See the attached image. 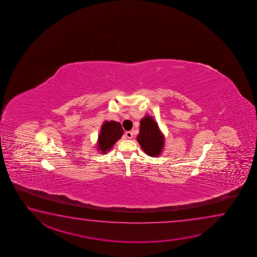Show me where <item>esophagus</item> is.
Wrapping results in <instances>:
<instances>
[{
	"label": "esophagus",
	"instance_id": "esophagus-1",
	"mask_svg": "<svg viewBox=\"0 0 257 257\" xmlns=\"http://www.w3.org/2000/svg\"><path fill=\"white\" fill-rule=\"evenodd\" d=\"M125 135H126V138H127L128 140H131V139L133 138V133H132L131 131H126Z\"/></svg>",
	"mask_w": 257,
	"mask_h": 257
}]
</instances>
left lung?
I'll list each match as a JSON object with an SVG mask.
<instances>
[{
  "instance_id": "8db88e82",
  "label": "left lung",
  "mask_w": 257,
  "mask_h": 257,
  "mask_svg": "<svg viewBox=\"0 0 257 257\" xmlns=\"http://www.w3.org/2000/svg\"><path fill=\"white\" fill-rule=\"evenodd\" d=\"M144 152L150 157L161 155L165 146V137L162 134L157 121L147 115L140 121V134L137 138Z\"/></svg>"
}]
</instances>
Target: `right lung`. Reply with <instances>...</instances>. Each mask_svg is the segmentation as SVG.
I'll list each match as a JSON object with an SVG mask.
<instances>
[{
  "label": "right lung",
  "instance_id": "obj_1",
  "mask_svg": "<svg viewBox=\"0 0 257 257\" xmlns=\"http://www.w3.org/2000/svg\"><path fill=\"white\" fill-rule=\"evenodd\" d=\"M123 135V128L119 122L104 121L98 136L97 148L99 153L106 154Z\"/></svg>",
  "mask_w": 257,
  "mask_h": 257
}]
</instances>
